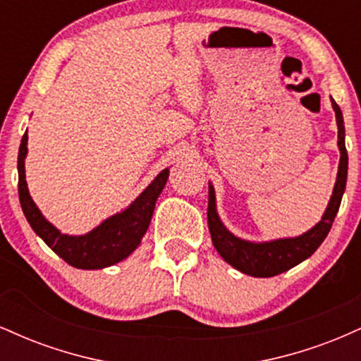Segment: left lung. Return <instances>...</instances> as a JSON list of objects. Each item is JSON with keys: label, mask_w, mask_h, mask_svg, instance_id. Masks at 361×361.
<instances>
[{"label": "left lung", "mask_w": 361, "mask_h": 361, "mask_svg": "<svg viewBox=\"0 0 361 361\" xmlns=\"http://www.w3.org/2000/svg\"><path fill=\"white\" fill-rule=\"evenodd\" d=\"M333 110L336 114L338 123V147L341 152L338 166L336 183H334L333 195L327 204V209L322 219L312 229L304 233L299 238H285L275 239L267 243H251L244 241L241 238H235L233 233L227 231L221 219H219L217 209H215V192L214 186L209 183V209H207V219H209V231L212 235V243L224 261L234 267L235 270L246 275L258 276V279H268V276L280 275V273L297 267L314 251L321 246L326 235L329 234L334 217H336L339 205H341L343 193L346 188L348 176V152L345 146V122H343L341 109L338 103L331 98Z\"/></svg>", "instance_id": "1"}]
</instances>
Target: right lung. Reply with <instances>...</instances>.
<instances>
[{
    "mask_svg": "<svg viewBox=\"0 0 361 361\" xmlns=\"http://www.w3.org/2000/svg\"><path fill=\"white\" fill-rule=\"evenodd\" d=\"M27 140L28 135L25 132L18 151V197L25 217L35 234L40 235L42 241L66 263L81 270H100L111 267L134 252L151 224L156 200L166 185L169 169H163L126 210L105 219L88 234L68 235L62 234L44 217L28 193L25 180Z\"/></svg>",
    "mask_w": 361,
    "mask_h": 361,
    "instance_id": "add662e5",
    "label": "right lung"
}]
</instances>
